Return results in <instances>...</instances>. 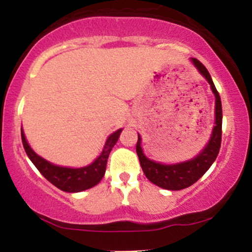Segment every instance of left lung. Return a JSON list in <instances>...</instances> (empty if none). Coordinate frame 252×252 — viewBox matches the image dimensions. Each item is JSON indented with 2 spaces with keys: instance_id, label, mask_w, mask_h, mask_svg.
Returning <instances> with one entry per match:
<instances>
[{
  "instance_id": "obj_1",
  "label": "left lung",
  "mask_w": 252,
  "mask_h": 252,
  "mask_svg": "<svg viewBox=\"0 0 252 252\" xmlns=\"http://www.w3.org/2000/svg\"><path fill=\"white\" fill-rule=\"evenodd\" d=\"M190 62L195 66L199 73L207 80L211 90H212V94H215V126H213L210 140L207 141L204 149H201V152L196 154L194 158L178 163L156 162V161L147 158L146 154L143 153L142 146H141L142 144V137L138 134L136 153H137L138 158H140V164L142 167L144 175L147 176V179L150 182H153L156 186L161 187L163 189L180 190L192 186L212 166V163L215 162L217 156H218L219 149H220L222 123L220 96H219L215 83H213L206 67L195 58H190Z\"/></svg>"
}]
</instances>
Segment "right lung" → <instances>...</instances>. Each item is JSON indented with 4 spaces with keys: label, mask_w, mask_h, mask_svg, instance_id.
Wrapping results in <instances>:
<instances>
[{
    "label": "right lung",
    "mask_w": 252,
    "mask_h": 252,
    "mask_svg": "<svg viewBox=\"0 0 252 252\" xmlns=\"http://www.w3.org/2000/svg\"><path fill=\"white\" fill-rule=\"evenodd\" d=\"M123 128L116 130L111 135L108 136L105 144H104L102 153L94 158V162L88 166L79 167V168H72V167L58 166L47 161L46 158L37 155L32 147L28 144L24 130L21 128V137L24 148L27 153L30 160L34 166L39 169V172L47 179L51 184H53L57 189L68 193L83 192L89 189L96 186L102 180L105 174L106 163L111 149L116 144Z\"/></svg>",
    "instance_id": "add662e5"
}]
</instances>
